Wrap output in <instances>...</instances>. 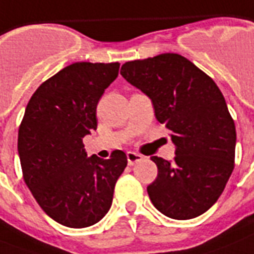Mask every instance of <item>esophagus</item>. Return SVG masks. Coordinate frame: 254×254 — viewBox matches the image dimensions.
Returning a JSON list of instances; mask_svg holds the SVG:
<instances>
[{
    "instance_id": "34e87169",
    "label": "esophagus",
    "mask_w": 254,
    "mask_h": 254,
    "mask_svg": "<svg viewBox=\"0 0 254 254\" xmlns=\"http://www.w3.org/2000/svg\"><path fill=\"white\" fill-rule=\"evenodd\" d=\"M143 156L136 152H127V161H128V165H135L136 162L143 161Z\"/></svg>"
}]
</instances>
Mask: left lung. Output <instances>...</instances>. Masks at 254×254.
Returning <instances> with one entry per match:
<instances>
[{
    "label": "left lung",
    "mask_w": 254,
    "mask_h": 254,
    "mask_svg": "<svg viewBox=\"0 0 254 254\" xmlns=\"http://www.w3.org/2000/svg\"><path fill=\"white\" fill-rule=\"evenodd\" d=\"M121 74L152 101L176 145L173 162L153 156L157 178L147 188L168 218L199 216L218 200L233 170L236 128L214 80L178 54L128 62Z\"/></svg>",
    "instance_id": "1"
}]
</instances>
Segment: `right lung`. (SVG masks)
<instances>
[{
    "label": "right lung",
    "mask_w": 254,
    "mask_h": 254,
    "mask_svg": "<svg viewBox=\"0 0 254 254\" xmlns=\"http://www.w3.org/2000/svg\"><path fill=\"white\" fill-rule=\"evenodd\" d=\"M119 63H74L43 82L28 101L18 132L26 185L50 218L70 228L98 223L127 166L123 151L99 159L84 139L97 128V105Z\"/></svg>",
    "instance_id": "obj_1"
}]
</instances>
